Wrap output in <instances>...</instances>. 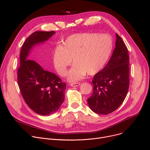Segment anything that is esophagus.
<instances>
[{"label": "esophagus", "mask_w": 150, "mask_h": 150, "mask_svg": "<svg viewBox=\"0 0 150 150\" xmlns=\"http://www.w3.org/2000/svg\"><path fill=\"white\" fill-rule=\"evenodd\" d=\"M80 85V83H70V86L72 87H77Z\"/></svg>", "instance_id": "34e87169"}]
</instances>
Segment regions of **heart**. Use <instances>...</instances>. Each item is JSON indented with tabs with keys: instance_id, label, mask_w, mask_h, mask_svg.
Wrapping results in <instances>:
<instances>
[{
	"instance_id": "b5f03b06",
	"label": "heart",
	"mask_w": 150,
	"mask_h": 150,
	"mask_svg": "<svg viewBox=\"0 0 150 150\" xmlns=\"http://www.w3.org/2000/svg\"><path fill=\"white\" fill-rule=\"evenodd\" d=\"M112 49V38L108 34H73L55 49L53 57L54 66L60 75L65 76L73 59L75 64L68 73L67 80L75 83L87 73L93 75L100 72L106 64Z\"/></svg>"
}]
</instances>
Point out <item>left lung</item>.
<instances>
[{"label": "left lung", "instance_id": "1", "mask_svg": "<svg viewBox=\"0 0 150 150\" xmlns=\"http://www.w3.org/2000/svg\"><path fill=\"white\" fill-rule=\"evenodd\" d=\"M115 47L106 66L93 76V93L88 99L94 112L106 115L123 103L127 95L129 81L128 49L122 38L115 34Z\"/></svg>", "mask_w": 150, "mask_h": 150}]
</instances>
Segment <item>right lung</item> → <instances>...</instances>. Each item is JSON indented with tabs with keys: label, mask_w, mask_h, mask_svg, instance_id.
<instances>
[{
	"label": "right lung",
	"mask_w": 150,
	"mask_h": 150,
	"mask_svg": "<svg viewBox=\"0 0 150 150\" xmlns=\"http://www.w3.org/2000/svg\"><path fill=\"white\" fill-rule=\"evenodd\" d=\"M54 33L35 31L23 42L20 54L18 83L22 96L31 109L41 115H49L59 109L64 100L66 84L28 56L35 46L44 43Z\"/></svg>",
	"instance_id": "right-lung-1"
}]
</instances>
